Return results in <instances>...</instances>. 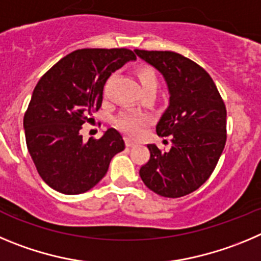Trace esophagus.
<instances>
[{"mask_svg": "<svg viewBox=\"0 0 261 261\" xmlns=\"http://www.w3.org/2000/svg\"><path fill=\"white\" fill-rule=\"evenodd\" d=\"M125 142H126V147H128V148L134 147V145H135V143H134L133 140H130V139H126Z\"/></svg>", "mask_w": 261, "mask_h": 261, "instance_id": "34e87169", "label": "esophagus"}]
</instances>
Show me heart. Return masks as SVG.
Segmentation results:
<instances>
[{
    "label": "heart",
    "instance_id": "1",
    "mask_svg": "<svg viewBox=\"0 0 261 261\" xmlns=\"http://www.w3.org/2000/svg\"><path fill=\"white\" fill-rule=\"evenodd\" d=\"M136 76L139 79V83L142 86L143 92L148 91H157L159 88V78L153 69L148 66H142L136 70ZM149 123L148 116L143 113H136V112H122L116 119L114 125L118 130L126 134L130 138H136L142 134L143 128Z\"/></svg>",
    "mask_w": 261,
    "mask_h": 261
}]
</instances>
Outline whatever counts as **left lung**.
Listing matches in <instances>:
<instances>
[{
	"label": "left lung",
	"mask_w": 261,
	"mask_h": 261,
	"mask_svg": "<svg viewBox=\"0 0 261 261\" xmlns=\"http://www.w3.org/2000/svg\"><path fill=\"white\" fill-rule=\"evenodd\" d=\"M168 83L170 102L156 126L171 148L148 144L151 156L140 168L145 186L165 198L198 190L215 170L226 143V108L211 75L198 63L169 50H140Z\"/></svg>",
	"instance_id": "1"
}]
</instances>
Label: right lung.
Returning a JSON list of instances; mask_svg holds the SVG:
<instances>
[{
    "label": "right lung",
    "mask_w": 261,
    "mask_h": 261,
    "mask_svg": "<svg viewBox=\"0 0 261 261\" xmlns=\"http://www.w3.org/2000/svg\"><path fill=\"white\" fill-rule=\"evenodd\" d=\"M135 58L126 48L78 49L41 76L23 126L28 152L49 187L67 195L88 191L107 174L114 154L125 149L116 128L87 143L79 131L101 107L112 72Z\"/></svg>",
    "instance_id": "1"
}]
</instances>
